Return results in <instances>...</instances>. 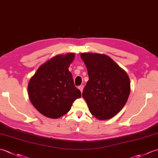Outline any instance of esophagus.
Listing matches in <instances>:
<instances>
[{
    "mask_svg": "<svg viewBox=\"0 0 158 158\" xmlns=\"http://www.w3.org/2000/svg\"><path fill=\"white\" fill-rule=\"evenodd\" d=\"M78 88H79V89L80 90V92H83V85H80V86H79Z\"/></svg>",
    "mask_w": 158,
    "mask_h": 158,
    "instance_id": "obj_1",
    "label": "esophagus"
}]
</instances>
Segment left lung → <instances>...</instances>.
I'll list each match as a JSON object with an SVG mask.
<instances>
[{"label":"left lung","mask_w":158,"mask_h":158,"mask_svg":"<svg viewBox=\"0 0 158 158\" xmlns=\"http://www.w3.org/2000/svg\"><path fill=\"white\" fill-rule=\"evenodd\" d=\"M81 58L89 76L82 96L89 112L100 120L112 118L123 109L128 99V75L106 55L81 53Z\"/></svg>","instance_id":"left-lung-1"}]
</instances>
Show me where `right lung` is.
I'll list each match as a JSON object with an SVG mask.
<instances>
[{
  "mask_svg": "<svg viewBox=\"0 0 158 158\" xmlns=\"http://www.w3.org/2000/svg\"><path fill=\"white\" fill-rule=\"evenodd\" d=\"M75 53L59 54L43 64L28 82V93L32 105L44 116L58 119L71 108L81 92L74 85L69 67Z\"/></svg>",
  "mask_w": 158,
  "mask_h": 158,
  "instance_id": "right-lung-1",
  "label": "right lung"
}]
</instances>
